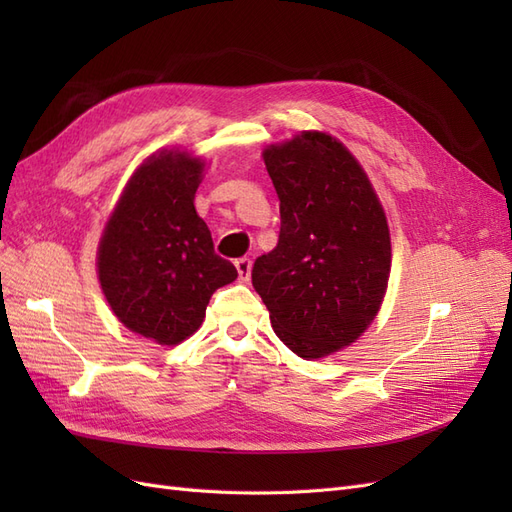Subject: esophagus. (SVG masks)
I'll return each instance as SVG.
<instances>
[{
  "mask_svg": "<svg viewBox=\"0 0 512 512\" xmlns=\"http://www.w3.org/2000/svg\"><path fill=\"white\" fill-rule=\"evenodd\" d=\"M235 267H237V273H239V280L241 282L250 280V273H252V260L250 258H239L235 262Z\"/></svg>",
  "mask_w": 512,
  "mask_h": 512,
  "instance_id": "obj_1",
  "label": "esophagus"
}]
</instances>
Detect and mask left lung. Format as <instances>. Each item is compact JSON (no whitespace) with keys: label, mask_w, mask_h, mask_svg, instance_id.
<instances>
[{"label":"left lung","mask_w":512,"mask_h":512,"mask_svg":"<svg viewBox=\"0 0 512 512\" xmlns=\"http://www.w3.org/2000/svg\"><path fill=\"white\" fill-rule=\"evenodd\" d=\"M280 239L252 284L277 337L303 359L350 346L378 314L391 273L389 226L361 164L329 134L265 149Z\"/></svg>","instance_id":"left-lung-1"}]
</instances>
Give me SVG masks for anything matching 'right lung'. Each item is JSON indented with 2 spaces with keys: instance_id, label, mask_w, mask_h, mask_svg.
<instances>
[{
  "instance_id": "obj_1",
  "label": "right lung",
  "mask_w": 512,
  "mask_h": 512,
  "mask_svg": "<svg viewBox=\"0 0 512 512\" xmlns=\"http://www.w3.org/2000/svg\"><path fill=\"white\" fill-rule=\"evenodd\" d=\"M205 164L162 151L130 179L98 250L102 292L126 327L175 346L205 318L211 294L237 269L215 254L207 224L194 209Z\"/></svg>"
}]
</instances>
